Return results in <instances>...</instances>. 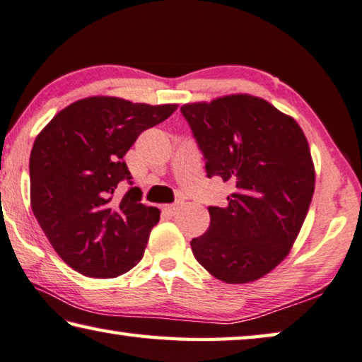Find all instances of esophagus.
<instances>
[{"label":"esophagus","mask_w":362,"mask_h":362,"mask_svg":"<svg viewBox=\"0 0 362 362\" xmlns=\"http://www.w3.org/2000/svg\"><path fill=\"white\" fill-rule=\"evenodd\" d=\"M177 209H179V204H165V206H163V211L168 216H174L175 212H177Z\"/></svg>","instance_id":"1"}]
</instances>
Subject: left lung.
<instances>
[{"label":"left lung","mask_w":362,"mask_h":362,"mask_svg":"<svg viewBox=\"0 0 362 362\" xmlns=\"http://www.w3.org/2000/svg\"><path fill=\"white\" fill-rule=\"evenodd\" d=\"M208 177L233 187L226 208L209 206L211 223L192 240L197 261L216 279L246 284L282 262L306 219L314 164L293 117L266 100L228 95L183 105Z\"/></svg>","instance_id":"8db88e82"}]
</instances>
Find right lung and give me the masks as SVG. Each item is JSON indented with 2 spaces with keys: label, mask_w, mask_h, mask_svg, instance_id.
<instances>
[{
  "label": "right lung",
  "mask_w": 362,
  "mask_h": 362,
  "mask_svg": "<svg viewBox=\"0 0 362 362\" xmlns=\"http://www.w3.org/2000/svg\"><path fill=\"white\" fill-rule=\"evenodd\" d=\"M177 105L150 106L91 96L62 109L30 153V204L56 253L74 271L109 279L136 266L159 209L141 204L139 188L117 190L132 175L124 156L143 130Z\"/></svg>",
  "instance_id": "obj_1"
}]
</instances>
